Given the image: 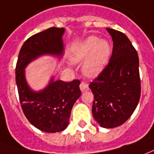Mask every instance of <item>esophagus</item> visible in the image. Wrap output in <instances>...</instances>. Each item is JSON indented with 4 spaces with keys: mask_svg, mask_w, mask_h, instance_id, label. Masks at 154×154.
<instances>
[{
    "mask_svg": "<svg viewBox=\"0 0 154 154\" xmlns=\"http://www.w3.org/2000/svg\"><path fill=\"white\" fill-rule=\"evenodd\" d=\"M80 89L82 92H87V91H88V89H89L88 84H87L86 82H82L80 84Z\"/></svg>",
    "mask_w": 154,
    "mask_h": 154,
    "instance_id": "obj_1",
    "label": "esophagus"
}]
</instances>
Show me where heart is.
Wrapping results in <instances>:
<instances>
[{
	"instance_id": "b5f03b06",
	"label": "heart",
	"mask_w": 154,
	"mask_h": 154,
	"mask_svg": "<svg viewBox=\"0 0 154 154\" xmlns=\"http://www.w3.org/2000/svg\"><path fill=\"white\" fill-rule=\"evenodd\" d=\"M112 52V47L109 41L91 36L74 47L71 54V61L75 64L84 62L82 72L85 76L95 78L107 66Z\"/></svg>"
}]
</instances>
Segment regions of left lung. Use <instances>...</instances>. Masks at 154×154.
Masks as SVG:
<instances>
[{"mask_svg":"<svg viewBox=\"0 0 154 154\" xmlns=\"http://www.w3.org/2000/svg\"><path fill=\"white\" fill-rule=\"evenodd\" d=\"M107 31L113 42L107 66L89 85L94 95L92 116L102 128L122 125L136 109L141 95L139 60L125 34Z\"/></svg>","mask_w":154,"mask_h":154,"instance_id":"obj_1","label":"left lung"}]
</instances>
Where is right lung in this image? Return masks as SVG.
I'll return each mask as SVG.
<instances>
[{
  "label": "right lung",
  "instance_id": "obj_1",
  "mask_svg": "<svg viewBox=\"0 0 154 154\" xmlns=\"http://www.w3.org/2000/svg\"><path fill=\"white\" fill-rule=\"evenodd\" d=\"M64 28L51 27L26 40L19 52L16 82L21 108L34 127L46 133L62 132L69 123L72 108L82 94L80 81H55L51 77L46 88L35 91L26 79L29 63L45 55L61 59L64 54Z\"/></svg>",
  "mask_w": 154,
  "mask_h": 154
}]
</instances>
